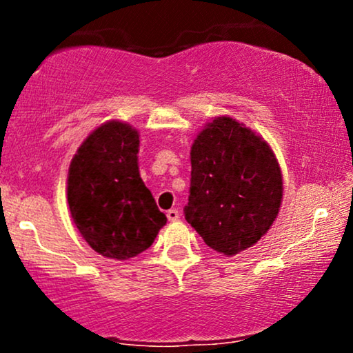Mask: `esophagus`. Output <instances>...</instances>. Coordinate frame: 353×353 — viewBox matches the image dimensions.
<instances>
[{
  "mask_svg": "<svg viewBox=\"0 0 353 353\" xmlns=\"http://www.w3.org/2000/svg\"><path fill=\"white\" fill-rule=\"evenodd\" d=\"M165 216H168L169 221H177V219H179V210H177V209H169Z\"/></svg>",
  "mask_w": 353,
  "mask_h": 353,
  "instance_id": "1",
  "label": "esophagus"
}]
</instances>
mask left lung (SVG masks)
<instances>
[{
	"label": "left lung",
	"mask_w": 353,
	"mask_h": 353,
	"mask_svg": "<svg viewBox=\"0 0 353 353\" xmlns=\"http://www.w3.org/2000/svg\"><path fill=\"white\" fill-rule=\"evenodd\" d=\"M190 165L185 221L228 257L252 247L274 224L282 202V172L270 145L221 116L194 139Z\"/></svg>",
	"instance_id": "obj_1"
}]
</instances>
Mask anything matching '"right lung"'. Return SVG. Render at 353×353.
I'll return each instance as SVG.
<instances>
[{
  "mask_svg": "<svg viewBox=\"0 0 353 353\" xmlns=\"http://www.w3.org/2000/svg\"><path fill=\"white\" fill-rule=\"evenodd\" d=\"M137 152L139 132L108 121L79 145L68 174L76 229L96 252L117 261L149 249L168 222L141 179Z\"/></svg>",
  "mask_w": 353,
  "mask_h": 353,
  "instance_id": "1",
  "label": "right lung"
}]
</instances>
